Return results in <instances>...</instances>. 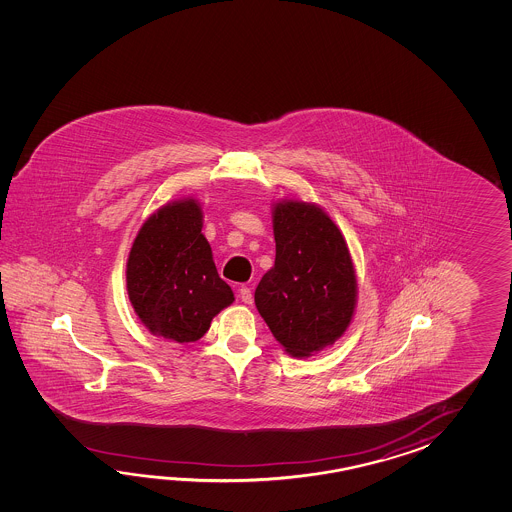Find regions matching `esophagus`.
I'll return each mask as SVG.
<instances>
[{
	"instance_id": "obj_1",
	"label": "esophagus",
	"mask_w": 512,
	"mask_h": 512,
	"mask_svg": "<svg viewBox=\"0 0 512 512\" xmlns=\"http://www.w3.org/2000/svg\"><path fill=\"white\" fill-rule=\"evenodd\" d=\"M238 296H240V300L243 304L251 305L252 300H254V298H252L251 287H247V285H241L240 289H238Z\"/></svg>"
}]
</instances>
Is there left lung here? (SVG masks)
<instances>
[{"mask_svg": "<svg viewBox=\"0 0 512 512\" xmlns=\"http://www.w3.org/2000/svg\"><path fill=\"white\" fill-rule=\"evenodd\" d=\"M272 230L276 260L254 302L283 349L309 357L335 344L355 313L357 276L348 243L322 208L293 199L274 205Z\"/></svg>", "mask_w": 512, "mask_h": 512, "instance_id": "left-lung-1", "label": "left lung"}]
</instances>
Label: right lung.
<instances>
[{
  "label": "right lung",
  "instance_id": "right-lung-1",
  "mask_svg": "<svg viewBox=\"0 0 512 512\" xmlns=\"http://www.w3.org/2000/svg\"><path fill=\"white\" fill-rule=\"evenodd\" d=\"M203 210L196 199H179L144 221L126 263L131 305L155 337L196 342L212 318L234 302L219 278L203 236Z\"/></svg>",
  "mask_w": 512,
  "mask_h": 512
}]
</instances>
